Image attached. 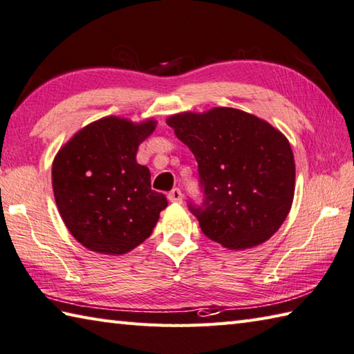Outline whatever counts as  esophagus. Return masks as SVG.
I'll list each match as a JSON object with an SVG mask.
<instances>
[{"mask_svg":"<svg viewBox=\"0 0 354 354\" xmlns=\"http://www.w3.org/2000/svg\"><path fill=\"white\" fill-rule=\"evenodd\" d=\"M182 198H183V194L178 189V187H174V189L169 191V194H168V200L171 201V203H180Z\"/></svg>","mask_w":354,"mask_h":354,"instance_id":"1","label":"esophagus"}]
</instances>
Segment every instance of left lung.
I'll return each mask as SVG.
<instances>
[{
  "instance_id": "obj_1",
  "label": "left lung",
  "mask_w": 354,
  "mask_h": 354,
  "mask_svg": "<svg viewBox=\"0 0 354 354\" xmlns=\"http://www.w3.org/2000/svg\"><path fill=\"white\" fill-rule=\"evenodd\" d=\"M167 124L198 163L203 200H189L187 209L201 232L227 249L269 240L286 220L295 194V160L286 137L235 108L176 114Z\"/></svg>"
}]
</instances>
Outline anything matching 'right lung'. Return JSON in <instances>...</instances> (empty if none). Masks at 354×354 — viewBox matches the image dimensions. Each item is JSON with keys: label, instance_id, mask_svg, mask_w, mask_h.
I'll return each instance as SVG.
<instances>
[{"label": "right lung", "instance_id": "right-lung-1", "mask_svg": "<svg viewBox=\"0 0 354 354\" xmlns=\"http://www.w3.org/2000/svg\"><path fill=\"white\" fill-rule=\"evenodd\" d=\"M154 128L153 120L136 125L104 118L82 128L55 157L57 209L86 249L122 255L153 234L168 200L151 189V172L136 154Z\"/></svg>", "mask_w": 354, "mask_h": 354}]
</instances>
